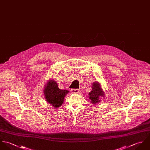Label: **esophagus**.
<instances>
[{"label":"esophagus","mask_w":150,"mask_h":150,"mask_svg":"<svg viewBox=\"0 0 150 150\" xmlns=\"http://www.w3.org/2000/svg\"><path fill=\"white\" fill-rule=\"evenodd\" d=\"M71 90V92L72 93H78L79 91V89H72Z\"/></svg>","instance_id":"obj_1"}]
</instances>
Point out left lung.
I'll use <instances>...</instances> for the list:
<instances>
[{
	"instance_id": "obj_1",
	"label": "left lung",
	"mask_w": 150,
	"mask_h": 150,
	"mask_svg": "<svg viewBox=\"0 0 150 150\" xmlns=\"http://www.w3.org/2000/svg\"><path fill=\"white\" fill-rule=\"evenodd\" d=\"M89 99L91 103L96 104L99 103L100 100L99 98L100 96H104V91L101 89L100 85L97 82H94L92 85V90L89 93Z\"/></svg>"
}]
</instances>
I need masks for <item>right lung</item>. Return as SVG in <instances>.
I'll return each mask as SVG.
<instances>
[{"label":"right lung","instance_id":"1","mask_svg":"<svg viewBox=\"0 0 150 150\" xmlns=\"http://www.w3.org/2000/svg\"><path fill=\"white\" fill-rule=\"evenodd\" d=\"M44 90L47 102L56 108L62 105L65 96L69 92L68 90L60 89L57 83L54 81H49Z\"/></svg>","mask_w":150,"mask_h":150}]
</instances>
